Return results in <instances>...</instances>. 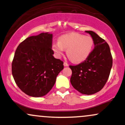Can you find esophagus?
I'll list each match as a JSON object with an SVG mask.
<instances>
[{
  "label": "esophagus",
  "instance_id": "34e87169",
  "mask_svg": "<svg viewBox=\"0 0 125 125\" xmlns=\"http://www.w3.org/2000/svg\"><path fill=\"white\" fill-rule=\"evenodd\" d=\"M63 65H64V66H66H66H68L69 64H67L66 62H64V63H63Z\"/></svg>",
  "mask_w": 125,
  "mask_h": 125
}]
</instances>
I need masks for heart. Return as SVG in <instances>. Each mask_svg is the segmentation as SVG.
Listing matches in <instances>:
<instances>
[{
    "instance_id": "b5f03b06",
    "label": "heart",
    "mask_w": 125,
    "mask_h": 125,
    "mask_svg": "<svg viewBox=\"0 0 125 125\" xmlns=\"http://www.w3.org/2000/svg\"><path fill=\"white\" fill-rule=\"evenodd\" d=\"M94 42L90 36L77 33L65 34L59 38L58 42L52 44V50L58 58L63 54L64 49L71 60L74 63L85 61L92 52Z\"/></svg>"
}]
</instances>
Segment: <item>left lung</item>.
Listing matches in <instances>:
<instances>
[{"label":"left lung","mask_w":125,"mask_h":125,"mask_svg":"<svg viewBox=\"0 0 125 125\" xmlns=\"http://www.w3.org/2000/svg\"><path fill=\"white\" fill-rule=\"evenodd\" d=\"M90 34L94 48L84 62L76 66H69L72 71L71 83L73 87L84 94H93L104 87L112 67V56L109 44L93 31Z\"/></svg>","instance_id":"obj_1"}]
</instances>
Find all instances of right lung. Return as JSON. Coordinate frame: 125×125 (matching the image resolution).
<instances>
[{"mask_svg":"<svg viewBox=\"0 0 125 125\" xmlns=\"http://www.w3.org/2000/svg\"><path fill=\"white\" fill-rule=\"evenodd\" d=\"M53 35L42 33L26 38L16 50L12 75L21 91L30 96L46 95L63 69V62L53 56Z\"/></svg>","mask_w":125,"mask_h":125,"instance_id":"right-lung-1","label":"right lung"}]
</instances>
